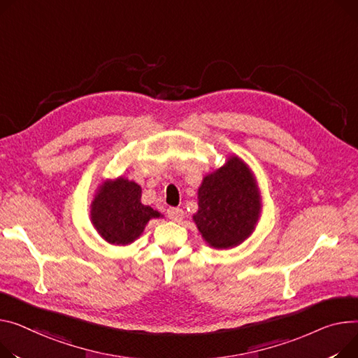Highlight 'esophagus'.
I'll use <instances>...</instances> for the list:
<instances>
[{
	"instance_id": "34e87169",
	"label": "esophagus",
	"mask_w": 358,
	"mask_h": 358,
	"mask_svg": "<svg viewBox=\"0 0 358 358\" xmlns=\"http://www.w3.org/2000/svg\"><path fill=\"white\" fill-rule=\"evenodd\" d=\"M166 214H169V217L173 222H181L184 217V211L178 207H170L169 210H166Z\"/></svg>"
}]
</instances>
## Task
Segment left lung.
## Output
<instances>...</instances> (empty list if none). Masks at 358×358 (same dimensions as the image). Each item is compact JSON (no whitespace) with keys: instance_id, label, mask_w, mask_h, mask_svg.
Wrapping results in <instances>:
<instances>
[{"instance_id":"obj_1","label":"left lung","mask_w":358,"mask_h":358,"mask_svg":"<svg viewBox=\"0 0 358 358\" xmlns=\"http://www.w3.org/2000/svg\"><path fill=\"white\" fill-rule=\"evenodd\" d=\"M199 210L193 214L207 246L227 250L253 234L264 208L257 180L250 166L236 154L220 169L203 177L197 189Z\"/></svg>"}]
</instances>
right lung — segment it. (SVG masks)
<instances>
[{
    "label": "right lung",
    "mask_w": 358,
    "mask_h": 358,
    "mask_svg": "<svg viewBox=\"0 0 358 358\" xmlns=\"http://www.w3.org/2000/svg\"><path fill=\"white\" fill-rule=\"evenodd\" d=\"M142 188L124 176L106 178L94 189L90 203V223L105 242L127 246L139 239L151 219L164 214L141 203Z\"/></svg>",
    "instance_id": "1"
}]
</instances>
